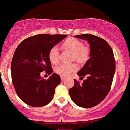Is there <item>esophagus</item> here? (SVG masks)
Instances as JSON below:
<instances>
[{"label":"esophagus","mask_w":130,"mask_h":130,"mask_svg":"<svg viewBox=\"0 0 130 130\" xmlns=\"http://www.w3.org/2000/svg\"><path fill=\"white\" fill-rule=\"evenodd\" d=\"M60 78H61V80H62V81H63V80L65 79V77L63 76H61Z\"/></svg>","instance_id":"esophagus-1"}]
</instances>
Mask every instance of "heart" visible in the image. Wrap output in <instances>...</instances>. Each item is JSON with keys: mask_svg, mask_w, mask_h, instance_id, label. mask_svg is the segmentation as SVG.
I'll return each mask as SVG.
<instances>
[{"mask_svg": "<svg viewBox=\"0 0 130 130\" xmlns=\"http://www.w3.org/2000/svg\"><path fill=\"white\" fill-rule=\"evenodd\" d=\"M64 50L72 53V59L79 63L86 62L90 56V48L89 46L84 45L80 40L70 37L62 43ZM49 59L52 63L57 64L59 62V51L57 46L52 47L49 53ZM76 63L62 64L59 65L56 69V72L63 76H69L77 70Z\"/></svg>", "mask_w": 130, "mask_h": 130, "instance_id": "heart-1", "label": "heart"}]
</instances>
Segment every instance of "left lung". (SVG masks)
<instances>
[{"mask_svg": "<svg viewBox=\"0 0 130 130\" xmlns=\"http://www.w3.org/2000/svg\"><path fill=\"white\" fill-rule=\"evenodd\" d=\"M87 40L90 44V59L78 71L80 77L87 76L83 84L74 80L69 90L71 100L76 105L92 108L102 101L111 90L116 71L114 53L106 40L92 34L74 36Z\"/></svg>", "mask_w": 130, "mask_h": 130, "instance_id": "obj_1", "label": "left lung"}]
</instances>
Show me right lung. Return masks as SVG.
Segmentation results:
<instances>
[{
	"label": "right lung",
	"mask_w": 130,
	"mask_h": 130,
	"mask_svg": "<svg viewBox=\"0 0 130 130\" xmlns=\"http://www.w3.org/2000/svg\"><path fill=\"white\" fill-rule=\"evenodd\" d=\"M67 37L38 34L23 40L17 47L11 61V79L18 96L26 104L41 107L53 100L55 89L61 82L60 76L54 73L46 80L40 73H53L50 51Z\"/></svg>",
	"instance_id": "add662e5"
}]
</instances>
